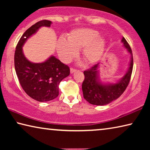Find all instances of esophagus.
<instances>
[{"label": "esophagus", "mask_w": 150, "mask_h": 150, "mask_svg": "<svg viewBox=\"0 0 150 150\" xmlns=\"http://www.w3.org/2000/svg\"><path fill=\"white\" fill-rule=\"evenodd\" d=\"M76 71H77V69H74V68H71L70 69V72L71 73H74V72H75Z\"/></svg>", "instance_id": "1"}]
</instances>
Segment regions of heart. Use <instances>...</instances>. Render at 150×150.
<instances>
[{"label": "heart", "instance_id": "heart-1", "mask_svg": "<svg viewBox=\"0 0 150 150\" xmlns=\"http://www.w3.org/2000/svg\"><path fill=\"white\" fill-rule=\"evenodd\" d=\"M82 48V58L88 65L94 64L103 57L105 49V40L95 30L81 28L72 30L67 40L59 39L57 50L61 59L69 62L77 55V50Z\"/></svg>", "mask_w": 150, "mask_h": 150}]
</instances>
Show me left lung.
Masks as SVG:
<instances>
[{
	"label": "left lung",
	"mask_w": 150,
	"mask_h": 150,
	"mask_svg": "<svg viewBox=\"0 0 150 150\" xmlns=\"http://www.w3.org/2000/svg\"><path fill=\"white\" fill-rule=\"evenodd\" d=\"M124 46L131 54L128 69L121 79L116 83L103 84L98 77V67L99 63L85 71V79L82 84V90L85 99L91 105H106L117 99L122 94L130 83L133 69V55L131 47L123 37L122 40Z\"/></svg>",
	"instance_id": "1"
}]
</instances>
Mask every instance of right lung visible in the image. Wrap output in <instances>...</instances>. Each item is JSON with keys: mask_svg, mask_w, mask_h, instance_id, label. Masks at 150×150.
<instances>
[{"mask_svg": "<svg viewBox=\"0 0 150 150\" xmlns=\"http://www.w3.org/2000/svg\"><path fill=\"white\" fill-rule=\"evenodd\" d=\"M52 22L43 20L29 28L20 38L14 54V67L20 84L28 95L39 102L52 100L59 95V84L69 76L70 69L54 56L45 62H30L22 52V46L27 39L40 27H50Z\"/></svg>", "mask_w": 150, "mask_h": 150, "instance_id": "right-lung-1", "label": "right lung"}]
</instances>
